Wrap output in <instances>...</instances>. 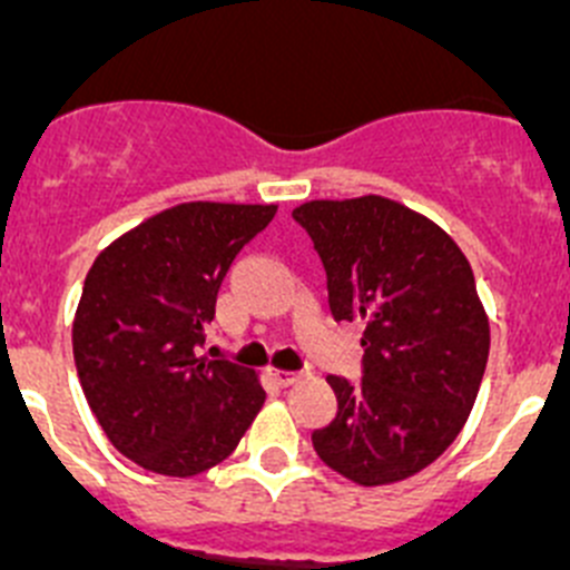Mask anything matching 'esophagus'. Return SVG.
Wrapping results in <instances>:
<instances>
[{
  "instance_id": "34e87169",
  "label": "esophagus",
  "mask_w": 570,
  "mask_h": 570,
  "mask_svg": "<svg viewBox=\"0 0 570 570\" xmlns=\"http://www.w3.org/2000/svg\"><path fill=\"white\" fill-rule=\"evenodd\" d=\"M269 377H273V381L278 383V386H292V383H295L297 377H301V374H297V372H286V368H269Z\"/></svg>"
}]
</instances>
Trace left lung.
Here are the masks:
<instances>
[{
    "instance_id": "8db88e82",
    "label": "left lung",
    "mask_w": 570,
    "mask_h": 570,
    "mask_svg": "<svg viewBox=\"0 0 570 570\" xmlns=\"http://www.w3.org/2000/svg\"><path fill=\"white\" fill-rule=\"evenodd\" d=\"M292 218L321 255L335 321H366L361 383L326 377L337 414L312 445L352 483H400L454 443L483 383L489 315L469 258L383 196L306 202Z\"/></svg>"
}]
</instances>
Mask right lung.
Segmentation results:
<instances>
[{"label": "right lung", "mask_w": 570, "mask_h": 570, "mask_svg": "<svg viewBox=\"0 0 570 570\" xmlns=\"http://www.w3.org/2000/svg\"><path fill=\"white\" fill-rule=\"evenodd\" d=\"M275 213V204H178L90 266L73 321L76 372L110 443L141 469H213L264 406L253 368L198 352L229 264Z\"/></svg>", "instance_id": "1"}]
</instances>
